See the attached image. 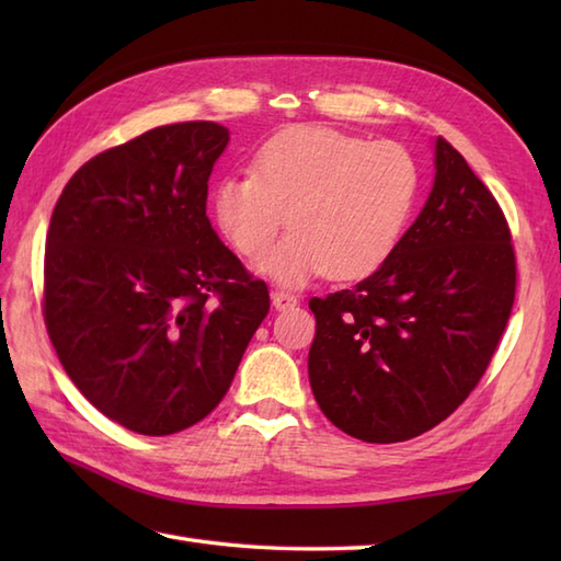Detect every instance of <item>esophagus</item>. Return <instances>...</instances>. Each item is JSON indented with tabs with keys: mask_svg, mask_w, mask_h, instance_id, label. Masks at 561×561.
<instances>
[{
	"mask_svg": "<svg viewBox=\"0 0 561 561\" xmlns=\"http://www.w3.org/2000/svg\"><path fill=\"white\" fill-rule=\"evenodd\" d=\"M296 304H299V299H296L294 294H287V291H272V306L277 308V311H289V308H294Z\"/></svg>",
	"mask_w": 561,
	"mask_h": 561,
	"instance_id": "esophagus-1",
	"label": "esophagus"
}]
</instances>
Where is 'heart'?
Wrapping results in <instances>:
<instances>
[{"mask_svg":"<svg viewBox=\"0 0 561 561\" xmlns=\"http://www.w3.org/2000/svg\"><path fill=\"white\" fill-rule=\"evenodd\" d=\"M420 187L410 151L330 127H289L253 157V173L214 185L219 231L241 255H257L287 224L257 272L304 287L320 274L359 279L396 250Z\"/></svg>","mask_w":561,"mask_h":561,"instance_id":"heart-1","label":"heart"}]
</instances>
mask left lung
<instances>
[{"label":"left lung","instance_id":"8db88e82","mask_svg":"<svg viewBox=\"0 0 561 561\" xmlns=\"http://www.w3.org/2000/svg\"><path fill=\"white\" fill-rule=\"evenodd\" d=\"M420 217L371 277L311 299L308 378L344 434L398 444L480 383L508 323L516 255L494 195L446 139Z\"/></svg>","mask_w":561,"mask_h":561}]
</instances>
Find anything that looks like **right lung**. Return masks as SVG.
Segmentation results:
<instances>
[{
	"mask_svg": "<svg viewBox=\"0 0 561 561\" xmlns=\"http://www.w3.org/2000/svg\"><path fill=\"white\" fill-rule=\"evenodd\" d=\"M217 123L153 127L87 161L45 238L47 335L81 396L145 436L197 424L270 311L207 217Z\"/></svg>",
	"mask_w": 561,
	"mask_h": 561,
	"instance_id": "1",
	"label": "right lung"
}]
</instances>
